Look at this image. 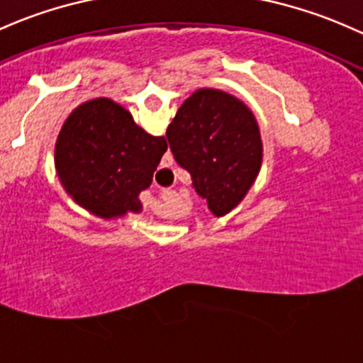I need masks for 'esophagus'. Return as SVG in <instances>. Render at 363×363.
I'll use <instances>...</instances> for the list:
<instances>
[{"label":"esophagus","instance_id":"obj_1","mask_svg":"<svg viewBox=\"0 0 363 363\" xmlns=\"http://www.w3.org/2000/svg\"><path fill=\"white\" fill-rule=\"evenodd\" d=\"M157 197H159V201H162V202H169V201H173L174 197H177V194L173 192V190L171 189H162V190H159V194H157ZM162 206V204H161Z\"/></svg>","mask_w":363,"mask_h":363}]
</instances>
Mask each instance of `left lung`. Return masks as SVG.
<instances>
[{
	"mask_svg": "<svg viewBox=\"0 0 363 363\" xmlns=\"http://www.w3.org/2000/svg\"><path fill=\"white\" fill-rule=\"evenodd\" d=\"M166 136L214 216L240 204L263 159L258 123L247 105L220 89H197L178 108Z\"/></svg>",
	"mask_w": 363,
	"mask_h": 363,
	"instance_id": "left-lung-1",
	"label": "left lung"
}]
</instances>
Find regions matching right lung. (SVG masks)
I'll use <instances>...</instances> for the list:
<instances>
[{
    "instance_id": "obj_1",
    "label": "right lung",
    "mask_w": 363,
    "mask_h": 363,
    "mask_svg": "<svg viewBox=\"0 0 363 363\" xmlns=\"http://www.w3.org/2000/svg\"><path fill=\"white\" fill-rule=\"evenodd\" d=\"M167 150L111 99H95L71 112L55 143V167L65 192L96 216L142 211L140 192L149 189Z\"/></svg>"
}]
</instances>
